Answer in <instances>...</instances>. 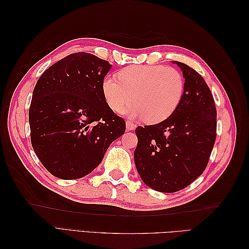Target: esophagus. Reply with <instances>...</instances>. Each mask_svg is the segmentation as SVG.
Here are the masks:
<instances>
[{
    "label": "esophagus",
    "instance_id": "1",
    "mask_svg": "<svg viewBox=\"0 0 249 249\" xmlns=\"http://www.w3.org/2000/svg\"><path fill=\"white\" fill-rule=\"evenodd\" d=\"M125 126H126V130H127V131H132V130L135 129V127H136V125H135V124H133L132 122H130V120H126Z\"/></svg>",
    "mask_w": 249,
    "mask_h": 249
}]
</instances>
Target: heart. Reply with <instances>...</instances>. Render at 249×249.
I'll list each match as a JSON object with an SVG mask.
<instances>
[{"mask_svg":"<svg viewBox=\"0 0 249 249\" xmlns=\"http://www.w3.org/2000/svg\"><path fill=\"white\" fill-rule=\"evenodd\" d=\"M103 94L112 111L120 113L134 102L129 110L134 117L148 124L167 119L182 101L185 92L183 74L165 65H133L118 72V79L106 77Z\"/></svg>","mask_w":249,"mask_h":249,"instance_id":"1","label":"heart"}]
</instances>
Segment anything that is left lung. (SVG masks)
Masks as SVG:
<instances>
[{
	"mask_svg": "<svg viewBox=\"0 0 249 249\" xmlns=\"http://www.w3.org/2000/svg\"><path fill=\"white\" fill-rule=\"evenodd\" d=\"M185 92L176 111L163 122L138 126L134 160L142 180L154 190L172 193L189 186L205 171L216 140L213 95L200 74L185 63Z\"/></svg>",
	"mask_w": 249,
	"mask_h": 249,
	"instance_id": "left-lung-1",
	"label": "left lung"
}]
</instances>
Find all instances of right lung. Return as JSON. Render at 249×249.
<instances>
[{"label":"right lung","mask_w":249,"mask_h":249,"mask_svg":"<svg viewBox=\"0 0 249 249\" xmlns=\"http://www.w3.org/2000/svg\"><path fill=\"white\" fill-rule=\"evenodd\" d=\"M110 69L106 60L79 52L50 66L37 81L29 109L31 143L54 177L87 176L124 134V119L110 109L103 94Z\"/></svg>","instance_id":"obj_1"}]
</instances>
